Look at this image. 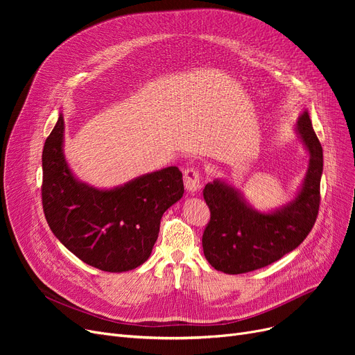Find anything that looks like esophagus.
Wrapping results in <instances>:
<instances>
[{
	"instance_id": "1",
	"label": "esophagus",
	"mask_w": 355,
	"mask_h": 355,
	"mask_svg": "<svg viewBox=\"0 0 355 355\" xmlns=\"http://www.w3.org/2000/svg\"><path fill=\"white\" fill-rule=\"evenodd\" d=\"M184 185L189 193H196L201 189L200 171L197 168H187V170L184 171Z\"/></svg>"
}]
</instances>
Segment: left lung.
I'll use <instances>...</instances> for the list:
<instances>
[{
    "instance_id": "8db88e82",
    "label": "left lung",
    "mask_w": 355,
    "mask_h": 355,
    "mask_svg": "<svg viewBox=\"0 0 355 355\" xmlns=\"http://www.w3.org/2000/svg\"><path fill=\"white\" fill-rule=\"evenodd\" d=\"M295 129L309 153V166L302 189L286 206L260 213L225 181L204 187L210 221L202 233V250L214 269L239 275L265 268L296 249L312 230L321 200L322 146L306 110Z\"/></svg>"
}]
</instances>
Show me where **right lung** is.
<instances>
[{
    "mask_svg": "<svg viewBox=\"0 0 355 355\" xmlns=\"http://www.w3.org/2000/svg\"><path fill=\"white\" fill-rule=\"evenodd\" d=\"M64 119L43 149L42 200L54 236L82 262L105 272L141 266L158 239L162 214L184 194L177 166L98 190L74 178L63 154Z\"/></svg>",
    "mask_w": 355,
    "mask_h": 355,
    "instance_id": "right-lung-1",
    "label": "right lung"
}]
</instances>
